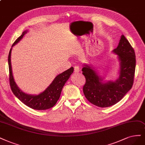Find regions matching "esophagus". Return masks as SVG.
<instances>
[{
    "label": "esophagus",
    "mask_w": 145,
    "mask_h": 145,
    "mask_svg": "<svg viewBox=\"0 0 145 145\" xmlns=\"http://www.w3.org/2000/svg\"><path fill=\"white\" fill-rule=\"evenodd\" d=\"M74 72H78L79 71H80L79 67H77V66H75V67H74Z\"/></svg>",
    "instance_id": "esophagus-1"
}]
</instances>
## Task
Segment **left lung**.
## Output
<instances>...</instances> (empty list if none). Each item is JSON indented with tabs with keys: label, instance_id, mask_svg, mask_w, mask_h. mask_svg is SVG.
Segmentation results:
<instances>
[{
	"label": "left lung",
	"instance_id": "1",
	"mask_svg": "<svg viewBox=\"0 0 145 145\" xmlns=\"http://www.w3.org/2000/svg\"><path fill=\"white\" fill-rule=\"evenodd\" d=\"M113 52L118 54L121 65L119 77L116 81L103 82L93 68L84 65L82 68V74L86 78L83 88L84 96L90 103L99 107L112 106L121 101L131 89L134 83L136 54L123 35L118 46Z\"/></svg>",
	"mask_w": 145,
	"mask_h": 145
}]
</instances>
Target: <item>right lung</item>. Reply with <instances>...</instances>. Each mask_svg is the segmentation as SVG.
<instances>
[{
  "label": "right lung",
  "instance_id": "1",
  "mask_svg": "<svg viewBox=\"0 0 145 145\" xmlns=\"http://www.w3.org/2000/svg\"><path fill=\"white\" fill-rule=\"evenodd\" d=\"M27 31L23 32L22 35L19 37L12 44V47L22 39ZM12 48H11L8 55V65L9 71V83L10 86L15 96L17 97L23 103L27 106L35 110H47L50 108L55 105L59 99L62 89L67 82L71 74L74 71V68L71 67L65 71L59 74L54 79L53 82L44 92L37 95H28L22 92L17 86L12 76L11 63V53Z\"/></svg>",
  "mask_w": 145,
  "mask_h": 145
}]
</instances>
